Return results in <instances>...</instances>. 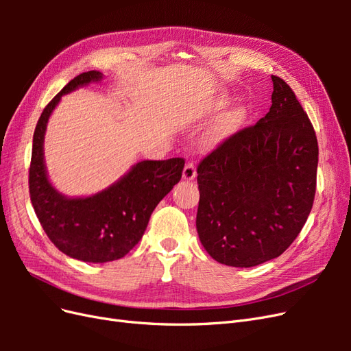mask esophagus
Listing matches in <instances>:
<instances>
[{
    "label": "esophagus",
    "instance_id": "esophagus-1",
    "mask_svg": "<svg viewBox=\"0 0 351 351\" xmlns=\"http://www.w3.org/2000/svg\"><path fill=\"white\" fill-rule=\"evenodd\" d=\"M195 177H196V167H195V164L193 162H187L184 169H183V178L189 180V182H190V180H195Z\"/></svg>",
    "mask_w": 351,
    "mask_h": 351
}]
</instances>
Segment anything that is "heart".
<instances>
[{
    "instance_id": "heart-1",
    "label": "heart",
    "mask_w": 351,
    "mask_h": 351,
    "mask_svg": "<svg viewBox=\"0 0 351 351\" xmlns=\"http://www.w3.org/2000/svg\"><path fill=\"white\" fill-rule=\"evenodd\" d=\"M228 104L227 95L224 93H215L212 95L210 98L205 101V104L202 105L200 108V115L202 117H210L219 112L222 108ZM244 119H246V114H244V110L241 107H234L228 110L226 114H222L219 119L214 123V125L210 127L206 139L209 143H219L222 141L228 139L230 136L234 134L241 124L244 123Z\"/></svg>"
}]
</instances>
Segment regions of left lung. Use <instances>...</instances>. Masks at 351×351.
<instances>
[{"label":"left lung","mask_w":351,"mask_h":351,"mask_svg":"<svg viewBox=\"0 0 351 351\" xmlns=\"http://www.w3.org/2000/svg\"><path fill=\"white\" fill-rule=\"evenodd\" d=\"M271 79L269 112L228 137L197 167L199 240L228 267L278 258L299 236L313 205V125L289 84Z\"/></svg>","instance_id":"1"}]
</instances>
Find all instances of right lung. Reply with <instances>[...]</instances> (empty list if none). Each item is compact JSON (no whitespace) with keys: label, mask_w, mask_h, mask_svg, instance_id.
I'll return each mask as SVG.
<instances>
[{"label":"right lung","mask_w":351,"mask_h":351,"mask_svg":"<svg viewBox=\"0 0 351 351\" xmlns=\"http://www.w3.org/2000/svg\"><path fill=\"white\" fill-rule=\"evenodd\" d=\"M102 79L101 71L82 73L47 105L34 133L29 168L30 200L47 236L67 256L90 263L121 259L141 241L154 209L184 168L183 158L141 161L110 187L83 197H67L52 186L44 156L49 117L62 95Z\"/></svg>","instance_id":"add662e5"}]
</instances>
